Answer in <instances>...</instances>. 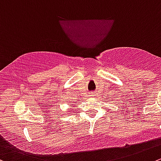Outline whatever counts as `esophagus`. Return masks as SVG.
I'll return each instance as SVG.
<instances>
[{"mask_svg": "<svg viewBox=\"0 0 161 161\" xmlns=\"http://www.w3.org/2000/svg\"><path fill=\"white\" fill-rule=\"evenodd\" d=\"M91 96H92V97H94V96H95V95H94V94H93V93H92V95H91Z\"/></svg>", "mask_w": 161, "mask_h": 161, "instance_id": "1", "label": "esophagus"}]
</instances>
